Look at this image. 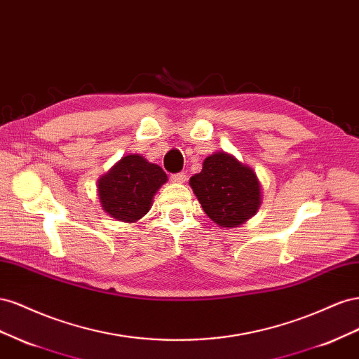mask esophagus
<instances>
[{
	"label": "esophagus",
	"mask_w": 359,
	"mask_h": 359,
	"mask_svg": "<svg viewBox=\"0 0 359 359\" xmlns=\"http://www.w3.org/2000/svg\"><path fill=\"white\" fill-rule=\"evenodd\" d=\"M170 180L172 183H183L187 180V174L185 172H174L170 176Z\"/></svg>",
	"instance_id": "1"
}]
</instances>
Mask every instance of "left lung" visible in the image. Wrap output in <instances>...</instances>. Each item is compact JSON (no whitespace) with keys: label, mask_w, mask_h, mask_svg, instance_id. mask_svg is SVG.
<instances>
[{"label":"left lung","mask_w":359,"mask_h":359,"mask_svg":"<svg viewBox=\"0 0 359 359\" xmlns=\"http://www.w3.org/2000/svg\"><path fill=\"white\" fill-rule=\"evenodd\" d=\"M189 185L203 210L221 227H239L260 206V183L255 172L224 151L206 158Z\"/></svg>","instance_id":"left-lung-1"}]
</instances>
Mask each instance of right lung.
<instances>
[{
  "mask_svg": "<svg viewBox=\"0 0 359 359\" xmlns=\"http://www.w3.org/2000/svg\"><path fill=\"white\" fill-rule=\"evenodd\" d=\"M167 174L142 156L128 155L99 180V200L112 218L134 222L149 212Z\"/></svg>",
  "mask_w": 359,
  "mask_h": 359,
  "instance_id": "add662e5",
  "label": "right lung"
}]
</instances>
